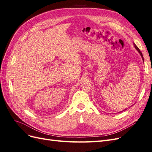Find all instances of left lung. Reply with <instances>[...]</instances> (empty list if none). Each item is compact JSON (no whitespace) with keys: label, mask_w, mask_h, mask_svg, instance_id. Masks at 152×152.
<instances>
[{"label":"left lung","mask_w":152,"mask_h":152,"mask_svg":"<svg viewBox=\"0 0 152 152\" xmlns=\"http://www.w3.org/2000/svg\"><path fill=\"white\" fill-rule=\"evenodd\" d=\"M133 44H134V48L136 49V50H137V51H138V53H140V54L141 55V58H142V61H144V58H143V56H142V53H141V50L139 49V48H137V46H136V45L134 44V43H133Z\"/></svg>","instance_id":"8db88e82"}]
</instances>
